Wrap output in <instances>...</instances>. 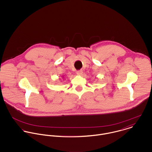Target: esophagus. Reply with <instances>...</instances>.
I'll list each match as a JSON object with an SVG mask.
<instances>
[{"label": "esophagus", "instance_id": "esophagus-1", "mask_svg": "<svg viewBox=\"0 0 152 152\" xmlns=\"http://www.w3.org/2000/svg\"><path fill=\"white\" fill-rule=\"evenodd\" d=\"M83 71H81V70H80V71H77V75H82L83 74Z\"/></svg>", "mask_w": 152, "mask_h": 152}]
</instances>
